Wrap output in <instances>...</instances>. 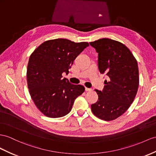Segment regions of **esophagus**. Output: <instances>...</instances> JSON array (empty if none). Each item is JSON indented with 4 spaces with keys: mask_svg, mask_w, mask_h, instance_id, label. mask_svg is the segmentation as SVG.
Returning a JSON list of instances; mask_svg holds the SVG:
<instances>
[{
    "mask_svg": "<svg viewBox=\"0 0 156 156\" xmlns=\"http://www.w3.org/2000/svg\"><path fill=\"white\" fill-rule=\"evenodd\" d=\"M85 90H86V91H92V89H91V88H88V87H86Z\"/></svg>",
    "mask_w": 156,
    "mask_h": 156,
    "instance_id": "34e87169",
    "label": "esophagus"
}]
</instances>
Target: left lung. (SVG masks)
I'll use <instances>...</instances> for the list:
<instances>
[{
    "label": "left lung",
    "instance_id": "1",
    "mask_svg": "<svg viewBox=\"0 0 156 156\" xmlns=\"http://www.w3.org/2000/svg\"><path fill=\"white\" fill-rule=\"evenodd\" d=\"M90 45L98 53L99 72L108 76L103 90H95L99 98L91 109L100 119L113 121L129 108L137 94L138 63L130 51L121 42L103 38Z\"/></svg>",
    "mask_w": 156,
    "mask_h": 156
}]
</instances>
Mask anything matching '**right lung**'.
Segmentation results:
<instances>
[{"label": "right lung", "instance_id": "add662e5", "mask_svg": "<svg viewBox=\"0 0 156 156\" xmlns=\"http://www.w3.org/2000/svg\"><path fill=\"white\" fill-rule=\"evenodd\" d=\"M88 43L55 39L41 44L31 55L27 69V82L35 105L45 116L58 118L70 113L75 99L85 87L62 78L69 74L74 61Z\"/></svg>", "mask_w": 156, "mask_h": 156}]
</instances>
